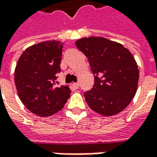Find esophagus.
Listing matches in <instances>:
<instances>
[{
  "instance_id": "1",
  "label": "esophagus",
  "mask_w": 157,
  "mask_h": 157,
  "mask_svg": "<svg viewBox=\"0 0 157 157\" xmlns=\"http://www.w3.org/2000/svg\"><path fill=\"white\" fill-rule=\"evenodd\" d=\"M72 86H73V87H74L75 89H78L79 88V83H77V82H76V83H73V84H72Z\"/></svg>"
}]
</instances>
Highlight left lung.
<instances>
[{
  "mask_svg": "<svg viewBox=\"0 0 157 157\" xmlns=\"http://www.w3.org/2000/svg\"><path fill=\"white\" fill-rule=\"evenodd\" d=\"M75 45L87 57L94 85L84 92L91 109L103 116L115 115L135 97L139 70L133 55L120 44L102 37L79 39Z\"/></svg>",
  "mask_w": 157,
  "mask_h": 157,
  "instance_id": "1",
  "label": "left lung"
}]
</instances>
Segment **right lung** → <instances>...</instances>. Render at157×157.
<instances>
[{
	"mask_svg": "<svg viewBox=\"0 0 157 157\" xmlns=\"http://www.w3.org/2000/svg\"><path fill=\"white\" fill-rule=\"evenodd\" d=\"M63 44L43 42L33 45L19 58L15 69V85L22 103L41 117L55 114L70 98L67 86H58Z\"/></svg>",
	"mask_w": 157,
	"mask_h": 157,
	"instance_id": "obj_1",
	"label": "right lung"
}]
</instances>
